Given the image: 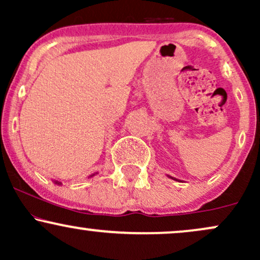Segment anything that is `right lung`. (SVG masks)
Masks as SVG:
<instances>
[{"mask_svg": "<svg viewBox=\"0 0 260 260\" xmlns=\"http://www.w3.org/2000/svg\"><path fill=\"white\" fill-rule=\"evenodd\" d=\"M91 176H94V175H91ZM90 176V177H91ZM55 183H57V184H59V182H57V181H55Z\"/></svg>", "mask_w": 260, "mask_h": 260, "instance_id": "right-lung-1", "label": "right lung"}]
</instances>
